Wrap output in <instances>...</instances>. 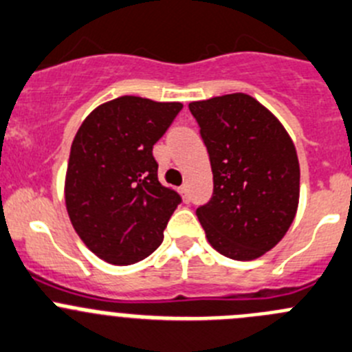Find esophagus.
<instances>
[{
	"mask_svg": "<svg viewBox=\"0 0 352 352\" xmlns=\"http://www.w3.org/2000/svg\"><path fill=\"white\" fill-rule=\"evenodd\" d=\"M179 193L183 195V199H185V202H188L190 200V195H188V185H183L182 188H179Z\"/></svg>",
	"mask_w": 352,
	"mask_h": 352,
	"instance_id": "esophagus-1",
	"label": "esophagus"
}]
</instances>
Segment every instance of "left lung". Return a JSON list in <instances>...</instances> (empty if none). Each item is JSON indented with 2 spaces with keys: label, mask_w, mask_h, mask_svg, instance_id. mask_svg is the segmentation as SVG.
Segmentation results:
<instances>
[{
  "label": "left lung",
  "mask_w": 352,
  "mask_h": 352,
  "mask_svg": "<svg viewBox=\"0 0 352 352\" xmlns=\"http://www.w3.org/2000/svg\"><path fill=\"white\" fill-rule=\"evenodd\" d=\"M188 109L212 167V199L197 209L207 240L230 259H257L285 236L299 206L292 138L245 93L192 102Z\"/></svg>",
  "instance_id": "obj_1"
}]
</instances>
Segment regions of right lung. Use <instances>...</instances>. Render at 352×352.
<instances>
[{"label": "right lung", "mask_w": 352, "mask_h": 352, "mask_svg": "<svg viewBox=\"0 0 352 352\" xmlns=\"http://www.w3.org/2000/svg\"><path fill=\"white\" fill-rule=\"evenodd\" d=\"M179 102L119 96L96 107L76 133L65 174L70 223L93 254L128 266L162 243L182 197L160 185L153 145Z\"/></svg>", "instance_id": "right-lung-1"}]
</instances>
